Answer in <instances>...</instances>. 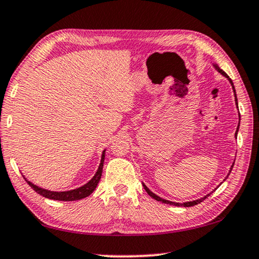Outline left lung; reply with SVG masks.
Here are the masks:
<instances>
[{
    "label": "left lung",
    "mask_w": 259,
    "mask_h": 259,
    "mask_svg": "<svg viewBox=\"0 0 259 259\" xmlns=\"http://www.w3.org/2000/svg\"><path fill=\"white\" fill-rule=\"evenodd\" d=\"M214 65V68L217 69V70H218L221 75H224L225 77H227L228 78V80H229V83L232 84V88H233V91H234V96H235V101H236V105H237V98H236V92H235V89H234V84H233V81H232V79L231 78H229L228 76H227V73H226L224 70H221V69L218 67V65L217 64H213ZM239 125H240V123H239ZM237 131H239V126H237V129H236V134L235 135H237ZM235 162V161H234ZM233 166H234V163H233ZM233 166H232V168L231 169H233ZM229 173H231V171H229ZM227 178H228V175H227ZM143 187H144V189L146 190V192L147 194H149L152 198H154L155 200H158V202H161V203H165V204H169V205H175V206H184V207H189V206H194V205H197V204H199V203H202L203 200L205 199V198H207L208 196H210V194L208 195H206L205 197H203V198H200V199H197V200H192V202H187V203H183V204H181V203H174V202H170V200H166V199H162V198H160L159 196H157L155 194H153V192H152L149 188H147L144 183H143Z\"/></svg>",
    "instance_id": "left-lung-1"
}]
</instances>
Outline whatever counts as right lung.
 <instances>
[{"instance_id":"1","label":"right lung","mask_w":259,"mask_h":259,"mask_svg":"<svg viewBox=\"0 0 259 259\" xmlns=\"http://www.w3.org/2000/svg\"><path fill=\"white\" fill-rule=\"evenodd\" d=\"M104 160H105V151L102 152L101 155V161L99 168H98L96 175L93 176L91 181H89L86 184H84L83 187L73 189V190H69V191H51V190H46V189H42L38 186H35L30 181H27L25 179V181L28 183L35 192H38L39 195L46 197V198L49 199H54V200H63V202H72V200H78V199H83L85 197H88L92 194L94 191V189L97 188L98 183H99L100 179H101V174H102V167H104Z\"/></svg>"}]
</instances>
